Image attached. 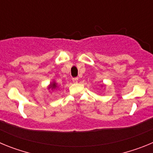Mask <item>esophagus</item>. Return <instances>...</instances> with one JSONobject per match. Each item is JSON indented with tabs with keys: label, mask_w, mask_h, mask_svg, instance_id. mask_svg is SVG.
Here are the masks:
<instances>
[{
	"label": "esophagus",
	"mask_w": 153,
	"mask_h": 153,
	"mask_svg": "<svg viewBox=\"0 0 153 153\" xmlns=\"http://www.w3.org/2000/svg\"><path fill=\"white\" fill-rule=\"evenodd\" d=\"M73 82H74V83H77L78 82V78L77 77H75V78H73Z\"/></svg>",
	"instance_id": "1"
}]
</instances>
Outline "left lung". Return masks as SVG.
<instances>
[{
	"instance_id": "1",
	"label": "left lung",
	"mask_w": 153,
	"mask_h": 153,
	"mask_svg": "<svg viewBox=\"0 0 153 153\" xmlns=\"http://www.w3.org/2000/svg\"><path fill=\"white\" fill-rule=\"evenodd\" d=\"M100 86H102H102H103V85H102V84H101V85H100Z\"/></svg>"
}]
</instances>
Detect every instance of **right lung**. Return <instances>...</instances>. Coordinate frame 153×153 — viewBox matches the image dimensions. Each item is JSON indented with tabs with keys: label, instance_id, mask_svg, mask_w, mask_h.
<instances>
[{
	"label": "right lung",
	"instance_id": "1",
	"mask_svg": "<svg viewBox=\"0 0 153 153\" xmlns=\"http://www.w3.org/2000/svg\"><path fill=\"white\" fill-rule=\"evenodd\" d=\"M47 89H48V90H49L50 93H51V92H53V91H54V90H60V89H59V86H58L57 83H56V82L55 80H53L52 82H51V83L48 85V86H47Z\"/></svg>",
	"mask_w": 153,
	"mask_h": 153
}]
</instances>
